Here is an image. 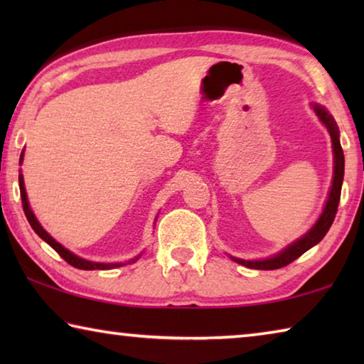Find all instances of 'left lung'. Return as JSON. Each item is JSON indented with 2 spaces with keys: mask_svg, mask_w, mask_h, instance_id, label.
<instances>
[{
  "mask_svg": "<svg viewBox=\"0 0 364 364\" xmlns=\"http://www.w3.org/2000/svg\"><path fill=\"white\" fill-rule=\"evenodd\" d=\"M313 109H315L319 120H321L326 125V128H328L332 139V151H334V178H332L329 197L324 205L321 217L318 218L315 226H313L305 236H301L294 244L289 245V247L281 250L278 255L267 258V260H241V258L231 257L232 260L237 262L239 264H244V267L254 268V269H278V268L286 267V264L297 260L301 254H305L308 249H311L313 245H316L319 241H321V239L326 236V232L329 231L332 221L336 218L338 200H341L342 181H343V167H345L343 151H342L341 141H338V128L334 117H332L324 107L316 106V104L313 106Z\"/></svg>",
  "mask_w": 364,
  "mask_h": 364,
  "instance_id": "1",
  "label": "left lung"
}]
</instances>
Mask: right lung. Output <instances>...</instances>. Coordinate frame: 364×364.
<instances>
[{
    "instance_id": "add662e5",
    "label": "right lung",
    "mask_w": 364,
    "mask_h": 364,
    "mask_svg": "<svg viewBox=\"0 0 364 364\" xmlns=\"http://www.w3.org/2000/svg\"><path fill=\"white\" fill-rule=\"evenodd\" d=\"M22 160H23V152H22V156H21V164H22ZM19 188H21V197H22V207H23V212H26V217L28 220L30 226H32L33 231L38 234V236L43 239V241L51 245V247L56 250L58 254L63 257L67 263L72 264V267L78 268V269H112V268L122 267L123 263H96V262H88V260H85V258H80L75 254H72V252L67 250L64 245H60L59 242L54 241V239L49 236V234L45 230H43L41 225L38 223V220L35 218L32 208H30V205H28L27 193H26V186H23V176L22 175H19ZM138 258H139V255L132 258V260L128 262V263L138 260Z\"/></svg>"
}]
</instances>
